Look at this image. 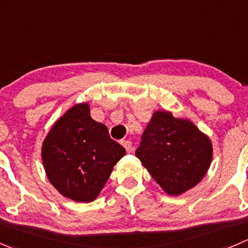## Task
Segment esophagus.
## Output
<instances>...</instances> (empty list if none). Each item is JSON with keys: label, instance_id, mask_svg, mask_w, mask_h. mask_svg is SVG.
Segmentation results:
<instances>
[{"label": "esophagus", "instance_id": "esophagus-1", "mask_svg": "<svg viewBox=\"0 0 248 248\" xmlns=\"http://www.w3.org/2000/svg\"><path fill=\"white\" fill-rule=\"evenodd\" d=\"M122 145H124V148L126 149L127 153H132V143L129 140H124L122 141Z\"/></svg>", "mask_w": 248, "mask_h": 248}]
</instances>
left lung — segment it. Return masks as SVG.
<instances>
[{
	"mask_svg": "<svg viewBox=\"0 0 248 248\" xmlns=\"http://www.w3.org/2000/svg\"><path fill=\"white\" fill-rule=\"evenodd\" d=\"M136 156L168 195L178 196L202 180L213 148L210 138L190 120L157 110L141 136Z\"/></svg>",
	"mask_w": 248,
	"mask_h": 248,
	"instance_id": "obj_1",
	"label": "left lung"
}]
</instances>
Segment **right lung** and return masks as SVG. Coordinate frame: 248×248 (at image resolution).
<instances>
[{
    "mask_svg": "<svg viewBox=\"0 0 248 248\" xmlns=\"http://www.w3.org/2000/svg\"><path fill=\"white\" fill-rule=\"evenodd\" d=\"M124 155L107 126L91 117L88 103L74 105L58 119L41 149L50 184L76 202L95 200Z\"/></svg>",
    "mask_w": 248,
    "mask_h": 248,
    "instance_id": "add662e5",
    "label": "right lung"
}]
</instances>
